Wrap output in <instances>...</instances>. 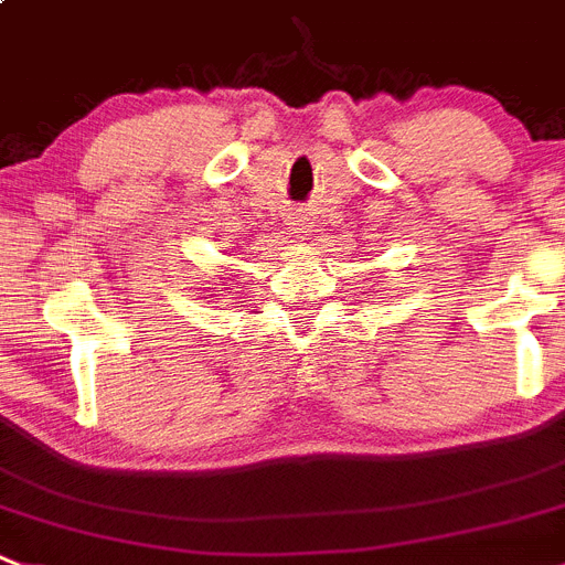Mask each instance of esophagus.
Segmentation results:
<instances>
[{
    "instance_id": "34e87169",
    "label": "esophagus",
    "mask_w": 565,
    "mask_h": 565,
    "mask_svg": "<svg viewBox=\"0 0 565 565\" xmlns=\"http://www.w3.org/2000/svg\"><path fill=\"white\" fill-rule=\"evenodd\" d=\"M291 224H294V230H297V233H310L308 218H297V222H291Z\"/></svg>"
}]
</instances>
